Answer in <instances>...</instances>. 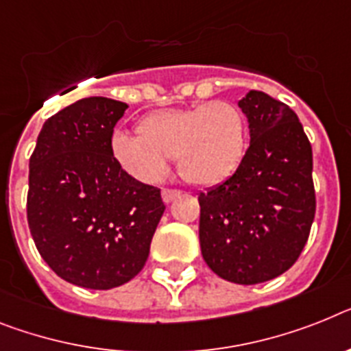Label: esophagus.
<instances>
[{
	"label": "esophagus",
	"mask_w": 351,
	"mask_h": 351,
	"mask_svg": "<svg viewBox=\"0 0 351 351\" xmlns=\"http://www.w3.org/2000/svg\"><path fill=\"white\" fill-rule=\"evenodd\" d=\"M176 196H180V191L176 189H162V199H164V203H171L173 199L176 198Z\"/></svg>",
	"instance_id": "esophagus-1"
}]
</instances>
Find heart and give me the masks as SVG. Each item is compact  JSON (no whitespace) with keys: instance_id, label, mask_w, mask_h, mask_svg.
Segmentation results:
<instances>
[{"instance_id":"b5f03b06","label":"heart","mask_w":351,"mask_h":351,"mask_svg":"<svg viewBox=\"0 0 351 351\" xmlns=\"http://www.w3.org/2000/svg\"><path fill=\"white\" fill-rule=\"evenodd\" d=\"M135 132L137 137L125 132L112 135L110 153L121 169L146 184L160 180L167 158H176L185 182L217 185L239 169L248 144L246 117L232 101L152 112Z\"/></svg>"}]
</instances>
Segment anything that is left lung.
Segmentation results:
<instances>
[{
	"mask_svg": "<svg viewBox=\"0 0 351 351\" xmlns=\"http://www.w3.org/2000/svg\"><path fill=\"white\" fill-rule=\"evenodd\" d=\"M239 107L248 117L250 148L228 180L199 193V244L217 276L253 285L298 261L316 193L312 146L298 116L261 90H250Z\"/></svg>",
	"mask_w": 351,
	"mask_h": 351,
	"instance_id": "left-lung-1",
	"label": "left lung"
}]
</instances>
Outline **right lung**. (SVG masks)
Returning <instances> with one entry per match:
<instances>
[{
    "instance_id": "obj_1",
    "label": "right lung",
    "mask_w": 351,
    "mask_h": 351,
    "mask_svg": "<svg viewBox=\"0 0 351 351\" xmlns=\"http://www.w3.org/2000/svg\"><path fill=\"white\" fill-rule=\"evenodd\" d=\"M128 105L93 96L43 125L30 157L26 216L44 262L69 284L114 289L144 267L166 210L160 189L135 180L110 153Z\"/></svg>"
}]
</instances>
